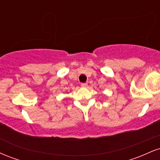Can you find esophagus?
<instances>
[{"label": "esophagus", "instance_id": "34e87169", "mask_svg": "<svg viewBox=\"0 0 160 160\" xmlns=\"http://www.w3.org/2000/svg\"><path fill=\"white\" fill-rule=\"evenodd\" d=\"M88 86V84L85 82V83H81V86L82 87H86V86Z\"/></svg>", "mask_w": 160, "mask_h": 160}]
</instances>
